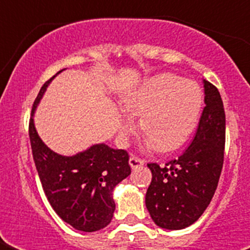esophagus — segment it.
Instances as JSON below:
<instances>
[{
    "mask_svg": "<svg viewBox=\"0 0 250 250\" xmlns=\"http://www.w3.org/2000/svg\"><path fill=\"white\" fill-rule=\"evenodd\" d=\"M144 164H145V161L139 158V157H135V156L129 157V166L132 167V168H137V167L143 166Z\"/></svg>",
    "mask_w": 250,
    "mask_h": 250,
    "instance_id": "1",
    "label": "esophagus"
}]
</instances>
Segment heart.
Listing matches in <instances>:
<instances>
[{"mask_svg":"<svg viewBox=\"0 0 250 250\" xmlns=\"http://www.w3.org/2000/svg\"><path fill=\"white\" fill-rule=\"evenodd\" d=\"M204 106L201 86L174 74L152 76L123 97V107L140 117L139 127L145 144L158 152H172L186 143L197 127ZM133 128L132 118H122L121 132Z\"/></svg>","mask_w":250,"mask_h":250,"instance_id":"1","label":"heart"}]
</instances>
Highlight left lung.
<instances>
[{"mask_svg":"<svg viewBox=\"0 0 250 250\" xmlns=\"http://www.w3.org/2000/svg\"><path fill=\"white\" fill-rule=\"evenodd\" d=\"M205 107L192 144L165 167L148 164L152 183L145 205L153 222L166 229L193 225L209 206L219 182L226 143V114L217 86L204 80Z\"/></svg>","mask_w":250,"mask_h":250,"instance_id":"left-lung-1","label":"left lung"}]
</instances>
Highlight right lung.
I'll return each instance as SVG.
<instances>
[{
  "label": "right lung",
  "mask_w": 250,
  "mask_h": 250,
  "mask_svg": "<svg viewBox=\"0 0 250 250\" xmlns=\"http://www.w3.org/2000/svg\"><path fill=\"white\" fill-rule=\"evenodd\" d=\"M53 79L54 76L41 86L32 106L29 140L33 161L53 210L75 229L93 232L113 219V190L131 174L128 153L106 144L92 145L71 157L49 149L37 135L33 114Z\"/></svg>",
  "instance_id": "1"
}]
</instances>
